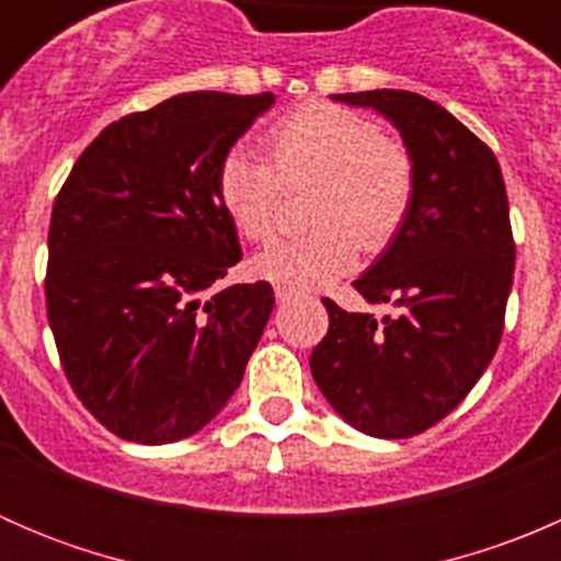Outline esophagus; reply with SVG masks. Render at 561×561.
<instances>
[{
    "instance_id": "1",
    "label": "esophagus",
    "mask_w": 561,
    "mask_h": 561,
    "mask_svg": "<svg viewBox=\"0 0 561 561\" xmlns=\"http://www.w3.org/2000/svg\"><path fill=\"white\" fill-rule=\"evenodd\" d=\"M274 296H276V301H279V304H287V301H293V298H298V296H301V290H296V287L276 285Z\"/></svg>"
}]
</instances>
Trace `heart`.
<instances>
[{"mask_svg":"<svg viewBox=\"0 0 561 561\" xmlns=\"http://www.w3.org/2000/svg\"><path fill=\"white\" fill-rule=\"evenodd\" d=\"M265 163L247 149L228 151L217 171V197L249 244L274 239L282 186L312 181L304 236L268 247L252 271L287 285H322L347 274L366 252L399 236L415 201V160L404 140L377 122L333 103H307L276 118L263 135Z\"/></svg>","mask_w":561,"mask_h":561,"instance_id":"b5f03b06","label":"heart"}]
</instances>
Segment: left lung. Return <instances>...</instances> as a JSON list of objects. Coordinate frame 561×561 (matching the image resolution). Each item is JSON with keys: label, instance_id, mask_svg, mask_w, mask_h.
I'll use <instances>...</instances> for the list:
<instances>
[{"label": "left lung", "instance_id": "8db88e82", "mask_svg": "<svg viewBox=\"0 0 561 561\" xmlns=\"http://www.w3.org/2000/svg\"><path fill=\"white\" fill-rule=\"evenodd\" d=\"M393 122L415 160L404 228L355 290L396 314L344 312L331 298L312 377L358 432L404 439L463 401L500 347L516 265L505 181L494 151L415 92L333 94Z\"/></svg>", "mask_w": 561, "mask_h": 561}]
</instances>
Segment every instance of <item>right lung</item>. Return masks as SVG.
I'll return each mask as SVG.
<instances>
[{
	"instance_id": "right-lung-1",
	"label": "right lung",
	"mask_w": 561,
	"mask_h": 561,
	"mask_svg": "<svg viewBox=\"0 0 561 561\" xmlns=\"http://www.w3.org/2000/svg\"><path fill=\"white\" fill-rule=\"evenodd\" d=\"M274 94L190 92L107 124L50 214L45 307L61 369L116 437L165 445L233 396L274 309L241 260L217 171Z\"/></svg>"
}]
</instances>
